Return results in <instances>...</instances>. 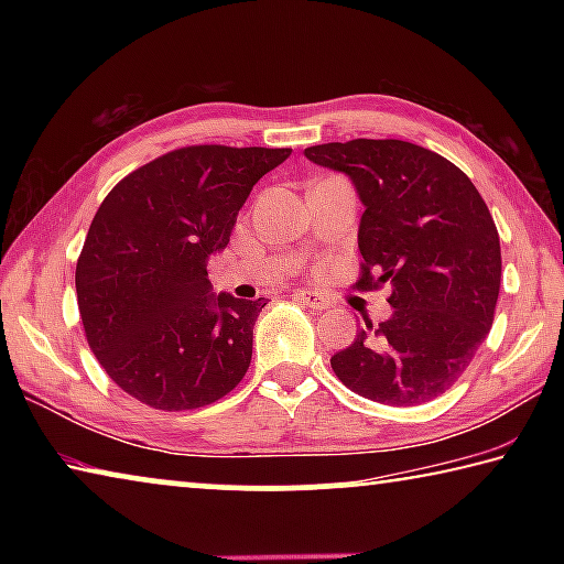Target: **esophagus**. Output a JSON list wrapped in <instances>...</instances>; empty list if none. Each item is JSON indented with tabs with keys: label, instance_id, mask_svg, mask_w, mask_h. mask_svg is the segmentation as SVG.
<instances>
[{
	"label": "esophagus",
	"instance_id": "34e87169",
	"mask_svg": "<svg viewBox=\"0 0 564 564\" xmlns=\"http://www.w3.org/2000/svg\"><path fill=\"white\" fill-rule=\"evenodd\" d=\"M293 299L299 301L301 305H305V308H313V311H326L328 308V303H326V299H323V295L313 293V291H305V289L295 291Z\"/></svg>",
	"mask_w": 564,
	"mask_h": 564
}]
</instances>
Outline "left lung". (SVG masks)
I'll list each match as a JSON object with an SVG mask.
<instances>
[{
  "label": "left lung",
  "mask_w": 564,
  "mask_h": 564,
  "mask_svg": "<svg viewBox=\"0 0 564 564\" xmlns=\"http://www.w3.org/2000/svg\"><path fill=\"white\" fill-rule=\"evenodd\" d=\"M348 174L360 216L358 291L388 283L393 316L330 358L352 393L386 405L443 395L488 338L500 295V236L480 191L453 161L400 139L305 149Z\"/></svg>",
  "instance_id": "8db88e82"
}]
</instances>
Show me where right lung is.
<instances>
[{
  "label": "right lung",
  "mask_w": 564,
  "mask_h": 564,
  "mask_svg": "<svg viewBox=\"0 0 564 564\" xmlns=\"http://www.w3.org/2000/svg\"><path fill=\"white\" fill-rule=\"evenodd\" d=\"M291 149L198 144L131 171L104 198L76 261L94 356L123 393L156 410L212 405L241 383L259 301L212 293L206 261Z\"/></svg>",
  "instance_id": "right-lung-1"
}]
</instances>
